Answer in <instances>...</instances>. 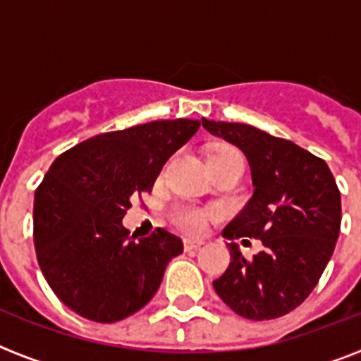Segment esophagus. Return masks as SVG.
Segmentation results:
<instances>
[{"mask_svg":"<svg viewBox=\"0 0 361 361\" xmlns=\"http://www.w3.org/2000/svg\"><path fill=\"white\" fill-rule=\"evenodd\" d=\"M200 245H204V240H199V238H184V250L186 251L199 250Z\"/></svg>","mask_w":361,"mask_h":361,"instance_id":"1","label":"esophagus"}]
</instances>
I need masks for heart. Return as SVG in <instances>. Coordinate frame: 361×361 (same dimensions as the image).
<instances>
[{
  "instance_id": "obj_1",
  "label": "heart",
  "mask_w": 361,
  "mask_h": 361,
  "mask_svg": "<svg viewBox=\"0 0 361 361\" xmlns=\"http://www.w3.org/2000/svg\"><path fill=\"white\" fill-rule=\"evenodd\" d=\"M208 162H220V164H244L240 153L231 146H219L208 153ZM215 216L212 209H202L197 206H178L171 213V220L177 228L186 233H202L209 220Z\"/></svg>"
}]
</instances>
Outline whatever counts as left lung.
Wrapping results in <instances>:
<instances>
[{
	"label": "left lung",
	"mask_w": 361,
	"mask_h": 361,
	"mask_svg": "<svg viewBox=\"0 0 361 361\" xmlns=\"http://www.w3.org/2000/svg\"><path fill=\"white\" fill-rule=\"evenodd\" d=\"M202 126L242 149L253 178V197L222 235L264 244L253 258L228 244L231 262L213 288L247 320L283 317L311 295L334 251L342 222L336 180L324 159L250 124L202 119Z\"/></svg>",
	"instance_id": "8db88e82"
}]
</instances>
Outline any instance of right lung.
I'll return each instance as SVG.
<instances>
[{"label": "right lung", "instance_id": "add662e5", "mask_svg": "<svg viewBox=\"0 0 361 361\" xmlns=\"http://www.w3.org/2000/svg\"><path fill=\"white\" fill-rule=\"evenodd\" d=\"M199 126L193 119L152 121L92 137L52 162L34 195V245L44 279L66 307L111 324L157 293L183 240L162 228L130 238L123 216Z\"/></svg>", "mask_w": 361, "mask_h": 361}]
</instances>
